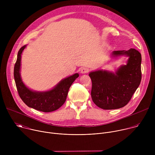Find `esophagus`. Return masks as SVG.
<instances>
[{
    "label": "esophagus",
    "instance_id": "34e87169",
    "mask_svg": "<svg viewBox=\"0 0 155 155\" xmlns=\"http://www.w3.org/2000/svg\"><path fill=\"white\" fill-rule=\"evenodd\" d=\"M88 71H89V69H87V68H82V69H81L80 72H81V74H86V73L88 72Z\"/></svg>",
    "mask_w": 155,
    "mask_h": 155
}]
</instances>
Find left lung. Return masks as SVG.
I'll use <instances>...</instances> for the list:
<instances>
[{
	"label": "left lung",
	"instance_id": "left-lung-1",
	"mask_svg": "<svg viewBox=\"0 0 155 155\" xmlns=\"http://www.w3.org/2000/svg\"><path fill=\"white\" fill-rule=\"evenodd\" d=\"M111 57H128L126 64L121 65L115 72L97 70L90 72L92 81L91 97L94 103L104 110L124 107L130 100L142 78L141 54L136 49L114 51Z\"/></svg>",
	"mask_w": 155,
	"mask_h": 155
}]
</instances>
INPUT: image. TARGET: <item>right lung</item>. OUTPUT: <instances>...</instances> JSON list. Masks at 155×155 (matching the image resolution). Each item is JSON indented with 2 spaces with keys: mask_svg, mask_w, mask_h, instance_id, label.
Instances as JSON below:
<instances>
[{
  "mask_svg": "<svg viewBox=\"0 0 155 155\" xmlns=\"http://www.w3.org/2000/svg\"><path fill=\"white\" fill-rule=\"evenodd\" d=\"M26 47L25 45L19 49L14 68V78L19 96L29 107L43 112H53L64 104L71 86L79 74L76 73L62 79L51 90L46 91L29 89L22 81L20 74L21 54Z\"/></svg>",
  "mask_w": 155,
  "mask_h": 155,
  "instance_id": "right-lung-1",
  "label": "right lung"
}]
</instances>
